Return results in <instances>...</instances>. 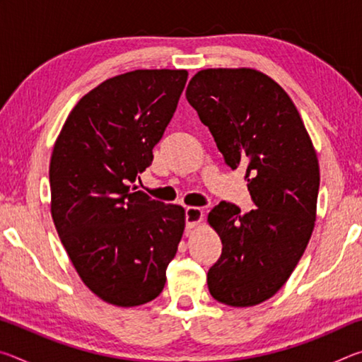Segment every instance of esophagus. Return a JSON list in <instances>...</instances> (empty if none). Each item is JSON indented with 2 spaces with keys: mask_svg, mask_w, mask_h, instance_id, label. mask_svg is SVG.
I'll list each match as a JSON object with an SVG mask.
<instances>
[{
  "mask_svg": "<svg viewBox=\"0 0 362 362\" xmlns=\"http://www.w3.org/2000/svg\"><path fill=\"white\" fill-rule=\"evenodd\" d=\"M203 220V211L199 207H187L185 209V222L187 228H193Z\"/></svg>",
  "mask_w": 362,
  "mask_h": 362,
  "instance_id": "obj_1",
  "label": "esophagus"
}]
</instances>
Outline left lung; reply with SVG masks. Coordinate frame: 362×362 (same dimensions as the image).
<instances>
[{
  "label": "left lung",
  "mask_w": 362,
  "mask_h": 362,
  "mask_svg": "<svg viewBox=\"0 0 362 362\" xmlns=\"http://www.w3.org/2000/svg\"><path fill=\"white\" fill-rule=\"evenodd\" d=\"M225 163L246 166L255 209L220 201L209 223L222 255L207 272L220 303L252 306L273 297L297 267L316 220L320 166L296 105L272 78L252 69L201 70L187 88Z\"/></svg>",
  "instance_id": "obj_1"
}]
</instances>
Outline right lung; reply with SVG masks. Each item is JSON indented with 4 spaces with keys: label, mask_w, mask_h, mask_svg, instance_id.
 <instances>
[{
    "label": "right lung",
    "mask_w": 362,
    "mask_h": 362,
    "mask_svg": "<svg viewBox=\"0 0 362 362\" xmlns=\"http://www.w3.org/2000/svg\"><path fill=\"white\" fill-rule=\"evenodd\" d=\"M187 70H136L86 94L66 118L49 166L51 212L83 283L116 306L151 302L185 228V209L134 185L153 161Z\"/></svg>",
    "instance_id": "1"
}]
</instances>
